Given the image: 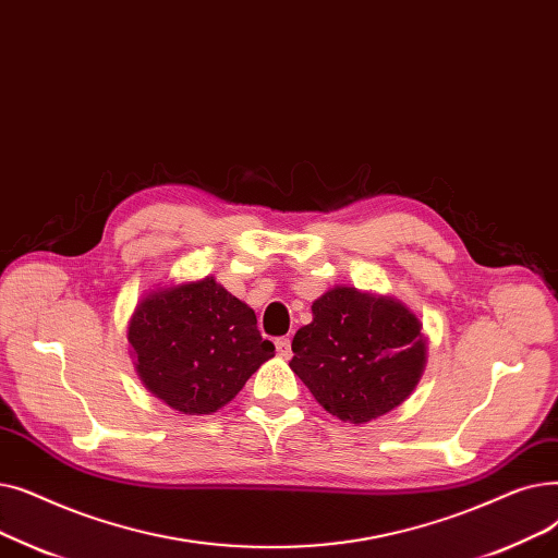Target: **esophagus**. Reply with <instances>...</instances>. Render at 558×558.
Here are the masks:
<instances>
[{"label":"esophagus","instance_id":"obj_1","mask_svg":"<svg viewBox=\"0 0 558 558\" xmlns=\"http://www.w3.org/2000/svg\"><path fill=\"white\" fill-rule=\"evenodd\" d=\"M277 354L283 356V359H290V338H277Z\"/></svg>","mask_w":558,"mask_h":558}]
</instances>
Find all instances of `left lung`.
I'll return each instance as SVG.
<instances>
[{
  "mask_svg": "<svg viewBox=\"0 0 558 558\" xmlns=\"http://www.w3.org/2000/svg\"><path fill=\"white\" fill-rule=\"evenodd\" d=\"M311 311L290 367L325 411L365 424L409 400L427 363V338L402 302L336 286Z\"/></svg>",
  "mask_w": 558,
  "mask_h": 558,
  "instance_id": "8db88e82",
  "label": "left lung"
}]
</instances>
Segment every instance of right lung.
<instances>
[{"instance_id": "1", "label": "right lung", "mask_w": 558, "mask_h": 558, "mask_svg": "<svg viewBox=\"0 0 558 558\" xmlns=\"http://www.w3.org/2000/svg\"><path fill=\"white\" fill-rule=\"evenodd\" d=\"M145 388L185 415H210L275 356L254 311L214 279L156 288L126 331Z\"/></svg>"}]
</instances>
